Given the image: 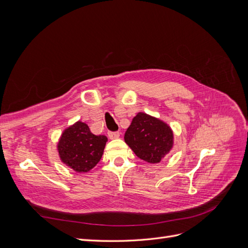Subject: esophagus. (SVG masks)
<instances>
[{
    "instance_id": "obj_1",
    "label": "esophagus",
    "mask_w": 248,
    "mask_h": 248,
    "mask_svg": "<svg viewBox=\"0 0 248 248\" xmlns=\"http://www.w3.org/2000/svg\"><path fill=\"white\" fill-rule=\"evenodd\" d=\"M108 134V138L110 140H116V139H118L120 137V133L119 132H111V131H109Z\"/></svg>"
}]
</instances>
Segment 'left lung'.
Returning <instances> with one entry per match:
<instances>
[{"instance_id":"8db88e82","label":"left lung","mask_w":248,"mask_h":248,"mask_svg":"<svg viewBox=\"0 0 248 248\" xmlns=\"http://www.w3.org/2000/svg\"><path fill=\"white\" fill-rule=\"evenodd\" d=\"M124 140L139 158L158 163L174 146V133L162 120L138 112L127 128Z\"/></svg>"}]
</instances>
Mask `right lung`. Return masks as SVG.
Returning <instances> with one entry per match:
<instances>
[{"instance_id":"1","label":"right lung","mask_w":248,"mask_h":248,"mask_svg":"<svg viewBox=\"0 0 248 248\" xmlns=\"http://www.w3.org/2000/svg\"><path fill=\"white\" fill-rule=\"evenodd\" d=\"M107 141L106 136H95L86 123L78 121L64 129L57 150L65 166L77 172H88L100 161Z\"/></svg>"}]
</instances>
